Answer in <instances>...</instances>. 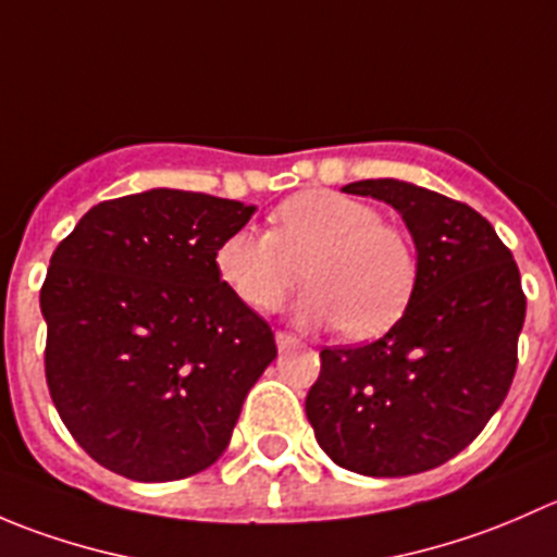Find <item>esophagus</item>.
<instances>
[{
    "mask_svg": "<svg viewBox=\"0 0 557 557\" xmlns=\"http://www.w3.org/2000/svg\"><path fill=\"white\" fill-rule=\"evenodd\" d=\"M274 342H277L280 350H288V347L299 345V339H296L294 334H285V331H277V334H274Z\"/></svg>",
    "mask_w": 557,
    "mask_h": 557,
    "instance_id": "34e87169",
    "label": "esophagus"
}]
</instances>
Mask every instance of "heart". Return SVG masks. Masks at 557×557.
<instances>
[{
    "mask_svg": "<svg viewBox=\"0 0 557 557\" xmlns=\"http://www.w3.org/2000/svg\"><path fill=\"white\" fill-rule=\"evenodd\" d=\"M223 283L258 312L285 305L301 280L299 305L310 325H342L350 339L385 334L412 299L418 258L412 243L380 221L372 205L314 188L274 210L272 232L245 226L215 252Z\"/></svg>",
    "mask_w": 557,
    "mask_h": 557,
    "instance_id": "obj_1",
    "label": "heart"
}]
</instances>
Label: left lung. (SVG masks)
Returning a JSON list of instances; mask_svg holds the SVG:
<instances>
[{"label":"left lung","instance_id":"obj_1","mask_svg":"<svg viewBox=\"0 0 557 557\" xmlns=\"http://www.w3.org/2000/svg\"><path fill=\"white\" fill-rule=\"evenodd\" d=\"M342 190L401 215L418 283L377 342L320 352L307 420L342 469L420 474L471 445L507 398L525 320L518 263L480 212L436 190L393 177Z\"/></svg>","mask_w":557,"mask_h":557}]
</instances>
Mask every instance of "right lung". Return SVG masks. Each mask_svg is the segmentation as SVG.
<instances>
[{
    "label": "right lung",
    "instance_id": "obj_1",
    "mask_svg": "<svg viewBox=\"0 0 557 557\" xmlns=\"http://www.w3.org/2000/svg\"><path fill=\"white\" fill-rule=\"evenodd\" d=\"M252 205L150 188L91 207L55 247L39 307L45 377L77 445L137 482L199 474L277 356L215 252Z\"/></svg>",
    "mask_w": 557,
    "mask_h": 557
}]
</instances>
